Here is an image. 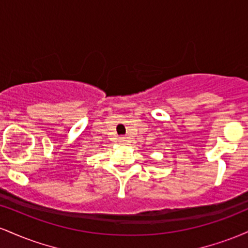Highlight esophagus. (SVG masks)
Here are the masks:
<instances>
[{"label":"esophagus","mask_w":248,"mask_h":248,"mask_svg":"<svg viewBox=\"0 0 248 248\" xmlns=\"http://www.w3.org/2000/svg\"><path fill=\"white\" fill-rule=\"evenodd\" d=\"M119 141H120V142H124L126 140H124V138H119Z\"/></svg>","instance_id":"34e87169"}]
</instances>
